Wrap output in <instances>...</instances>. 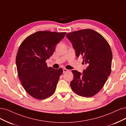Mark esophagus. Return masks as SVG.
<instances>
[{
    "label": "esophagus",
    "instance_id": "obj_1",
    "mask_svg": "<svg viewBox=\"0 0 126 126\" xmlns=\"http://www.w3.org/2000/svg\"><path fill=\"white\" fill-rule=\"evenodd\" d=\"M63 73H66V72H68V70H67V69H66V68H63Z\"/></svg>",
    "mask_w": 126,
    "mask_h": 126
}]
</instances>
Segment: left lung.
<instances>
[{
  "label": "left lung",
  "instance_id": "1",
  "mask_svg": "<svg viewBox=\"0 0 126 126\" xmlns=\"http://www.w3.org/2000/svg\"><path fill=\"white\" fill-rule=\"evenodd\" d=\"M66 37L72 43L76 56H82L88 66L83 73L72 72L74 79L72 90L78 95L91 97L98 93L106 83L111 71L112 52L110 46L98 32L90 29L69 32Z\"/></svg>",
  "mask_w": 126,
  "mask_h": 126
}]
</instances>
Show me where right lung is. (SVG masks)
Segmentation results:
<instances>
[{
	"instance_id": "1",
	"label": "right lung",
	"mask_w": 126,
	"mask_h": 126,
	"mask_svg": "<svg viewBox=\"0 0 126 126\" xmlns=\"http://www.w3.org/2000/svg\"><path fill=\"white\" fill-rule=\"evenodd\" d=\"M66 32L39 31L23 40L16 56L18 75L25 91L36 99H46L54 93L62 68L48 67L46 60Z\"/></svg>"
}]
</instances>
